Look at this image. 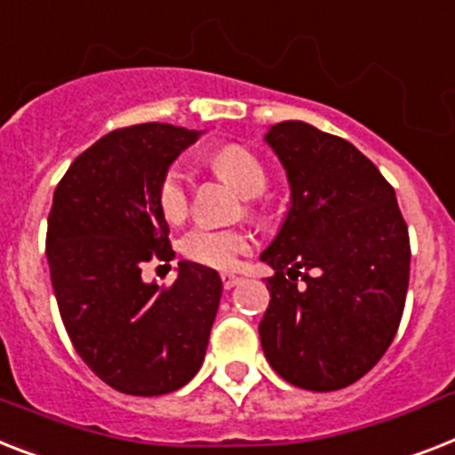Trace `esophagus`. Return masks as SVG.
I'll use <instances>...</instances> for the list:
<instances>
[{
  "instance_id": "esophagus-1",
  "label": "esophagus",
  "mask_w": 455,
  "mask_h": 455,
  "mask_svg": "<svg viewBox=\"0 0 455 455\" xmlns=\"http://www.w3.org/2000/svg\"><path fill=\"white\" fill-rule=\"evenodd\" d=\"M238 283H240V275H235V273H221V285L227 287V290L235 287Z\"/></svg>"
}]
</instances>
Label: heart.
Segmentation results:
<instances>
[{"mask_svg":"<svg viewBox=\"0 0 455 455\" xmlns=\"http://www.w3.org/2000/svg\"><path fill=\"white\" fill-rule=\"evenodd\" d=\"M210 168L221 180H227L243 196H257L266 187V170L252 151L240 144H224L208 158ZM158 208L172 224L182 221L189 212V180L184 170L170 168L158 184ZM252 235L238 228H191L182 238V252L191 261L212 266V268H231L240 254L250 252Z\"/></svg>","mask_w":455,"mask_h":455,"instance_id":"1","label":"heart"}]
</instances>
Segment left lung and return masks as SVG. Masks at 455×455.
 I'll use <instances>...</instances> for the list:
<instances>
[{
  "instance_id": "obj_1",
  "label": "left lung",
  "mask_w": 455,
  "mask_h": 455,
  "mask_svg": "<svg viewBox=\"0 0 455 455\" xmlns=\"http://www.w3.org/2000/svg\"><path fill=\"white\" fill-rule=\"evenodd\" d=\"M264 140L287 172L290 208L261 252L275 271L261 348L287 383L330 393L393 343L409 287L407 224L393 187L346 140L304 121L271 125Z\"/></svg>"
}]
</instances>
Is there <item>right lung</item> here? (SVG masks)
Here are the masks:
<instances>
[{
  "instance_id": "obj_1",
  "label": "right lung",
  "mask_w": 455,
  "mask_h": 455,
  "mask_svg": "<svg viewBox=\"0 0 455 455\" xmlns=\"http://www.w3.org/2000/svg\"><path fill=\"white\" fill-rule=\"evenodd\" d=\"M201 135L170 124L114 131L74 158L53 194L46 259L60 317L81 360L119 393H172L205 360L220 273L180 261L170 287L142 280L144 261L175 257L158 184Z\"/></svg>"
}]
</instances>
